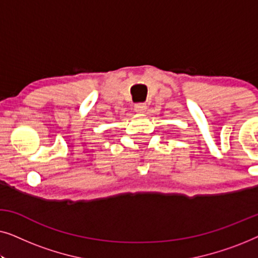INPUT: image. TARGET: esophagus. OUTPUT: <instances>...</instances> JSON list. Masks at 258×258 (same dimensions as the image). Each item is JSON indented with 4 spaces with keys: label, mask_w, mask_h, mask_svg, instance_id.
<instances>
[{
    "label": "esophagus",
    "mask_w": 258,
    "mask_h": 258,
    "mask_svg": "<svg viewBox=\"0 0 258 258\" xmlns=\"http://www.w3.org/2000/svg\"><path fill=\"white\" fill-rule=\"evenodd\" d=\"M135 111L139 112V114H144L147 111V104L146 103H137L135 104Z\"/></svg>",
    "instance_id": "1"
}]
</instances>
